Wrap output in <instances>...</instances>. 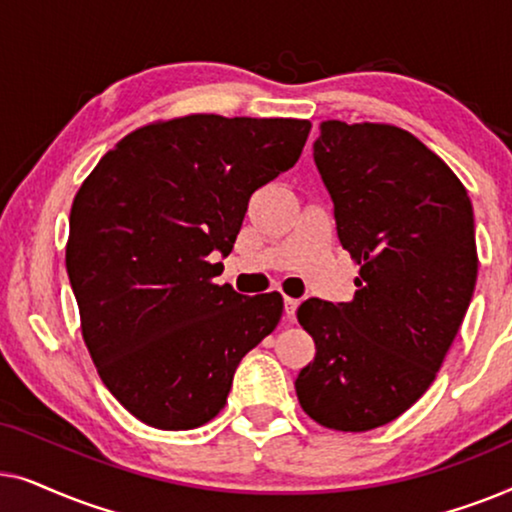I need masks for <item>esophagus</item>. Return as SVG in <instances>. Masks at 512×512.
Returning a JSON list of instances; mask_svg holds the SVG:
<instances>
[{
	"label": "esophagus",
	"mask_w": 512,
	"mask_h": 512,
	"mask_svg": "<svg viewBox=\"0 0 512 512\" xmlns=\"http://www.w3.org/2000/svg\"><path fill=\"white\" fill-rule=\"evenodd\" d=\"M296 310H298V300L286 296V298H284V314H286V321L296 319Z\"/></svg>",
	"instance_id": "1"
}]
</instances>
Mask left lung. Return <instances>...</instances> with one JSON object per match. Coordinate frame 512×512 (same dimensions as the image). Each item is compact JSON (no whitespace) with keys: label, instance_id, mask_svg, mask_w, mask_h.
Wrapping results in <instances>:
<instances>
[{"label":"left lung","instance_id":"8db88e82","mask_svg":"<svg viewBox=\"0 0 512 512\" xmlns=\"http://www.w3.org/2000/svg\"><path fill=\"white\" fill-rule=\"evenodd\" d=\"M312 149L361 270L349 303L298 307L317 354L296 394L326 429L370 431L422 398L464 321L478 279L473 207L457 174L394 125L326 121Z\"/></svg>","mask_w":512,"mask_h":512}]
</instances>
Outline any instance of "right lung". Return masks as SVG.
<instances>
[{"label": "right lung", "instance_id": "right-lung-1", "mask_svg": "<svg viewBox=\"0 0 512 512\" xmlns=\"http://www.w3.org/2000/svg\"><path fill=\"white\" fill-rule=\"evenodd\" d=\"M312 123L193 114L104 156L69 214L67 275L104 387L163 431L207 424L242 356L282 319L279 293L214 284L251 193L291 170Z\"/></svg>", "mask_w": 512, "mask_h": 512}]
</instances>
